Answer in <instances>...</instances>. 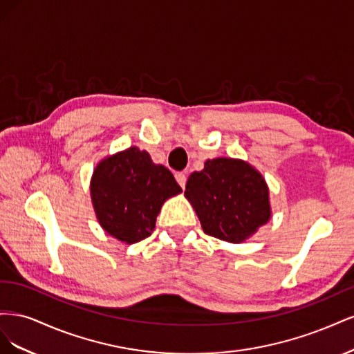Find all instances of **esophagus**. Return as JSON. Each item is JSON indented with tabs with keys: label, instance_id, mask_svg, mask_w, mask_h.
<instances>
[{
	"label": "esophagus",
	"instance_id": "obj_1",
	"mask_svg": "<svg viewBox=\"0 0 354 354\" xmlns=\"http://www.w3.org/2000/svg\"><path fill=\"white\" fill-rule=\"evenodd\" d=\"M176 180H177V183L185 189V186H186V181H187V177H186V174L185 173H177L176 174Z\"/></svg>",
	"mask_w": 354,
	"mask_h": 354
}]
</instances>
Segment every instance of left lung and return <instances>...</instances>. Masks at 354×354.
I'll list each match as a JSON object with an SVG mask.
<instances>
[{
	"label": "left lung",
	"mask_w": 354,
	"mask_h": 354,
	"mask_svg": "<svg viewBox=\"0 0 354 354\" xmlns=\"http://www.w3.org/2000/svg\"><path fill=\"white\" fill-rule=\"evenodd\" d=\"M185 196L203 232L232 243L252 236L272 214L266 180L242 159H208L202 171L190 174Z\"/></svg>",
	"instance_id": "left-lung-1"
}]
</instances>
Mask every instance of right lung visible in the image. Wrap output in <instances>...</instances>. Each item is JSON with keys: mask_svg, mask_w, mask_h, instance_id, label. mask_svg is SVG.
I'll return each mask as SVG.
<instances>
[{"mask_svg": "<svg viewBox=\"0 0 354 354\" xmlns=\"http://www.w3.org/2000/svg\"><path fill=\"white\" fill-rule=\"evenodd\" d=\"M180 192L171 171L134 146L100 160L90 185L100 226L128 245L152 233L162 203Z\"/></svg>", "mask_w": 354, "mask_h": 354, "instance_id": "add662e5", "label": "right lung"}]
</instances>
